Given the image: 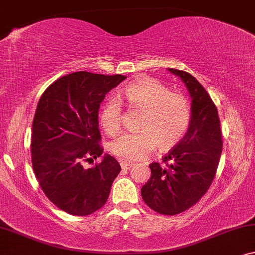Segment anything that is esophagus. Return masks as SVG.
I'll return each mask as SVG.
<instances>
[{"label": "esophagus", "mask_w": 255, "mask_h": 255, "mask_svg": "<svg viewBox=\"0 0 255 255\" xmlns=\"http://www.w3.org/2000/svg\"><path fill=\"white\" fill-rule=\"evenodd\" d=\"M120 165H121V167H123V170H129V168L132 167V165L134 164L127 163V162H120Z\"/></svg>", "instance_id": "esophagus-1"}]
</instances>
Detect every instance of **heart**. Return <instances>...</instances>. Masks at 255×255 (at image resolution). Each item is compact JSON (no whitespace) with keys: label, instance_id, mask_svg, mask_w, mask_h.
<instances>
[{"label":"heart","instance_id":"1","mask_svg":"<svg viewBox=\"0 0 255 255\" xmlns=\"http://www.w3.org/2000/svg\"><path fill=\"white\" fill-rule=\"evenodd\" d=\"M123 98L132 109L142 111L137 132H126L111 144V152L125 162H137L152 152L158 144L162 150L172 149L188 130L192 109L188 99L155 78L139 76L127 85ZM100 126L109 135L121 127V106L110 100L100 111Z\"/></svg>","mask_w":255,"mask_h":255}]
</instances>
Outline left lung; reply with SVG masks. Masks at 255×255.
<instances>
[{
  "label": "left lung",
  "mask_w": 255,
  "mask_h": 255,
  "mask_svg": "<svg viewBox=\"0 0 255 255\" xmlns=\"http://www.w3.org/2000/svg\"><path fill=\"white\" fill-rule=\"evenodd\" d=\"M184 82L192 98V119L184 137L163 162L149 165L151 177L141 189L142 199L156 213L180 214L206 194L220 163L221 123L216 106L198 80L187 71L168 68Z\"/></svg>",
  "instance_id": "left-lung-1"
}]
</instances>
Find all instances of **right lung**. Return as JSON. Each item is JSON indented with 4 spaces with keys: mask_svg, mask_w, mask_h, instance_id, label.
<instances>
[{
    "mask_svg": "<svg viewBox=\"0 0 255 255\" xmlns=\"http://www.w3.org/2000/svg\"><path fill=\"white\" fill-rule=\"evenodd\" d=\"M126 76L76 71L46 89L35 110L31 136L33 172L52 203L74 216H87L106 203L121 166L102 156L98 111L106 93Z\"/></svg>",
    "mask_w": 255,
    "mask_h": 255,
    "instance_id": "1",
    "label": "right lung"
}]
</instances>
